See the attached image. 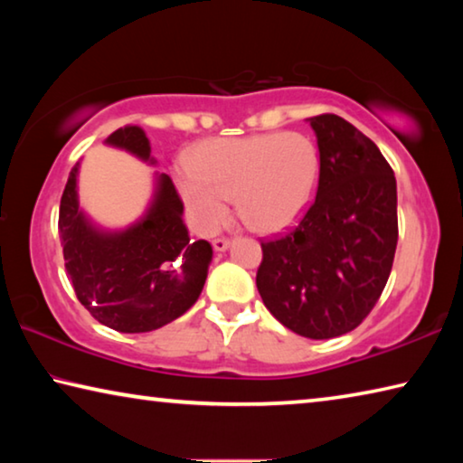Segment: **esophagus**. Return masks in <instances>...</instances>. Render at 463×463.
I'll return each instance as SVG.
<instances>
[{
	"instance_id": "esophagus-1",
	"label": "esophagus",
	"mask_w": 463,
	"mask_h": 463,
	"mask_svg": "<svg viewBox=\"0 0 463 463\" xmlns=\"http://www.w3.org/2000/svg\"><path fill=\"white\" fill-rule=\"evenodd\" d=\"M213 247H214V250H226L231 247V239H226V237H218V239H214L213 241Z\"/></svg>"
}]
</instances>
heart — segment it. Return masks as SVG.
I'll return each instance as SVG.
<instances>
[{"label":"heart","instance_id":"b5f03b06","mask_svg":"<svg viewBox=\"0 0 463 463\" xmlns=\"http://www.w3.org/2000/svg\"><path fill=\"white\" fill-rule=\"evenodd\" d=\"M320 151L302 132H265L241 138L203 140L187 156L179 192L203 229H216L229 214L226 200L257 232L294 224L315 200Z\"/></svg>","mask_w":463,"mask_h":463}]
</instances>
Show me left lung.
<instances>
[{
    "label": "left lung",
    "instance_id": "left-lung-1",
    "mask_svg": "<svg viewBox=\"0 0 463 463\" xmlns=\"http://www.w3.org/2000/svg\"><path fill=\"white\" fill-rule=\"evenodd\" d=\"M317 198L292 231L263 241L257 289L281 325L308 339L354 331L386 288L398 242L396 177L373 140L335 114L310 118Z\"/></svg>",
    "mask_w": 463,
    "mask_h": 463
}]
</instances>
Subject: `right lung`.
<instances>
[{
    "label": "right lung",
    "instance_id": "obj_1",
    "mask_svg": "<svg viewBox=\"0 0 463 463\" xmlns=\"http://www.w3.org/2000/svg\"><path fill=\"white\" fill-rule=\"evenodd\" d=\"M108 145L151 159L138 127H124ZM77 171L69 174L59 208V234L69 281L90 315L118 333L165 326L198 300L213 261L208 241H190L182 221L184 202L171 177H156L155 200L143 221L120 232L93 226L77 202Z\"/></svg>",
    "mask_w": 463,
    "mask_h": 463
}]
</instances>
